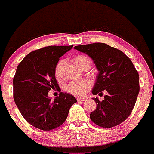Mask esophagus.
<instances>
[{
    "mask_svg": "<svg viewBox=\"0 0 154 154\" xmlns=\"http://www.w3.org/2000/svg\"><path fill=\"white\" fill-rule=\"evenodd\" d=\"M77 101H85V99L83 98H77Z\"/></svg>",
    "mask_w": 154,
    "mask_h": 154,
    "instance_id": "1",
    "label": "esophagus"
}]
</instances>
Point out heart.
I'll return each mask as SVG.
<instances>
[{"label":"heart","mask_w":154,"mask_h":154,"mask_svg":"<svg viewBox=\"0 0 154 154\" xmlns=\"http://www.w3.org/2000/svg\"><path fill=\"white\" fill-rule=\"evenodd\" d=\"M75 62L77 66L80 69H82L86 65H91V59L85 55H77L74 58ZM64 60H61L56 64L55 68V74L57 77H59L61 75V69L64 64ZM91 87V82L88 79H83V80H75L66 86V91L73 94L76 96H82L87 93L89 89Z\"/></svg>","instance_id":"1"}]
</instances>
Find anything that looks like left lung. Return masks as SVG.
Listing matches in <instances>:
<instances>
[{
    "instance_id": "obj_1",
    "label": "left lung",
    "mask_w": 154,
    "mask_h": 154,
    "mask_svg": "<svg viewBox=\"0 0 154 154\" xmlns=\"http://www.w3.org/2000/svg\"><path fill=\"white\" fill-rule=\"evenodd\" d=\"M75 48L91 57L98 71L92 93H108L102 101L93 98L97 106L90 114L91 119L105 128L123 122L131 114L140 91L139 75L131 60L122 51L105 43L77 45Z\"/></svg>"
}]
</instances>
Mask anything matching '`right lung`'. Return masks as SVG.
<instances>
[{
    "instance_id": "obj_1",
    "label": "right lung",
    "mask_w": 154,
    "mask_h": 154,
    "mask_svg": "<svg viewBox=\"0 0 154 154\" xmlns=\"http://www.w3.org/2000/svg\"><path fill=\"white\" fill-rule=\"evenodd\" d=\"M73 45L44 47L26 55L17 68L13 79L14 99L23 117L35 128L49 131L64 122L77 100L60 93L53 100L48 93L58 88L55 68L59 58Z\"/></svg>"
}]
</instances>
